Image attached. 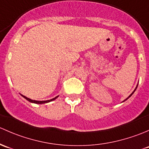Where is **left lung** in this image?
I'll return each instance as SVG.
<instances>
[{
  "instance_id": "1",
  "label": "left lung",
  "mask_w": 149,
  "mask_h": 149,
  "mask_svg": "<svg viewBox=\"0 0 149 149\" xmlns=\"http://www.w3.org/2000/svg\"><path fill=\"white\" fill-rule=\"evenodd\" d=\"M136 88H137V87H136ZM135 90H134V91H135ZM133 93H132V94H131V95H130V96H129V97H131V96L132 95H133Z\"/></svg>"
}]
</instances>
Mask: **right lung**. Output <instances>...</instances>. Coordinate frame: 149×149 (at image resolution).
I'll return each instance as SVG.
<instances>
[{"mask_svg": "<svg viewBox=\"0 0 149 149\" xmlns=\"http://www.w3.org/2000/svg\"><path fill=\"white\" fill-rule=\"evenodd\" d=\"M23 97H24V98H25V99H26L28 101H29V102H33V103H36V104H42V103H46V102H51V101H52V100H55L56 99V97H56L55 98H53V99H52V100H45V101H37V100H31V99H29V98H28V97H25V96H24V95H22Z\"/></svg>", "mask_w": 149, "mask_h": 149, "instance_id": "right-lung-1", "label": "right lung"}]
</instances>
